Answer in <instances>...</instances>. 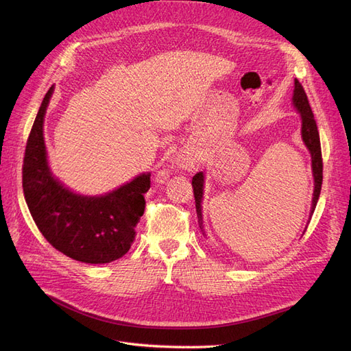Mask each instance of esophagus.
Masks as SVG:
<instances>
[{"instance_id":"obj_1","label":"esophagus","mask_w":351,"mask_h":351,"mask_svg":"<svg viewBox=\"0 0 351 351\" xmlns=\"http://www.w3.org/2000/svg\"><path fill=\"white\" fill-rule=\"evenodd\" d=\"M178 162H180V167H182L183 169H187V171H190V169L195 168L193 156H180Z\"/></svg>"}]
</instances>
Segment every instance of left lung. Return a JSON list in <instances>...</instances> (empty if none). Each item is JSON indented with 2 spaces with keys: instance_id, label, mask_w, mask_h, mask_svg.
Instances as JSON below:
<instances>
[{
  "instance_id": "8db88e82",
  "label": "left lung",
  "mask_w": 351,
  "mask_h": 351,
  "mask_svg": "<svg viewBox=\"0 0 351 351\" xmlns=\"http://www.w3.org/2000/svg\"><path fill=\"white\" fill-rule=\"evenodd\" d=\"M293 104L299 111L302 117V139L306 145L307 149L312 156V173L315 180V189H313V197H312V206H311V217L313 215V210L316 208L317 199L321 195L322 187V152H321V141H319V132H317V125L315 121V117L312 112V108L307 101L306 92L299 80H294V93H293ZM204 183L205 177L204 173H197L192 178L193 186V195L196 202V214H197V222L200 230L204 231V218H202V197H204Z\"/></svg>"
}]
</instances>
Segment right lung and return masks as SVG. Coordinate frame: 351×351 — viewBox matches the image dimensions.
<instances>
[{
  "instance_id": "right-lung-1",
  "label": "right lung",
  "mask_w": 351,
  "mask_h": 351,
  "mask_svg": "<svg viewBox=\"0 0 351 351\" xmlns=\"http://www.w3.org/2000/svg\"><path fill=\"white\" fill-rule=\"evenodd\" d=\"M51 86L35 119L23 159V193L36 227L52 247L84 263H110L129 252L145 212L151 174L102 196L73 193L52 176L44 141V119Z\"/></svg>"
}]
</instances>
